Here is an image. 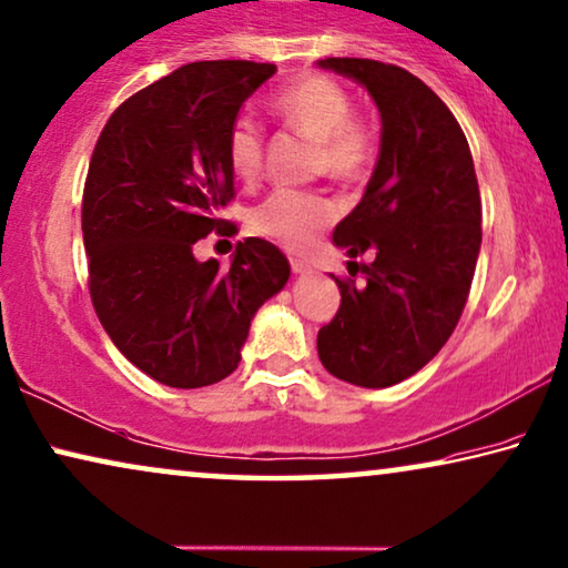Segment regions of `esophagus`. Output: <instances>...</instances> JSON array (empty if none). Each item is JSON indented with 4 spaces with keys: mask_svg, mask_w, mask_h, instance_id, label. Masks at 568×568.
Returning <instances> with one entry per match:
<instances>
[{
    "mask_svg": "<svg viewBox=\"0 0 568 568\" xmlns=\"http://www.w3.org/2000/svg\"><path fill=\"white\" fill-rule=\"evenodd\" d=\"M290 264H292L294 274H310V271H312V266L307 264V261H302V258H292Z\"/></svg>",
    "mask_w": 568,
    "mask_h": 568,
    "instance_id": "esophagus-1",
    "label": "esophagus"
}]
</instances>
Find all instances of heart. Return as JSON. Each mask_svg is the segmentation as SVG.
<instances>
[{
  "mask_svg": "<svg viewBox=\"0 0 568 568\" xmlns=\"http://www.w3.org/2000/svg\"><path fill=\"white\" fill-rule=\"evenodd\" d=\"M274 112L284 125L317 143L315 166L327 176L353 182L372 166L374 130L353 118L351 94L327 77H302L278 92ZM227 161L241 182H256L264 169V135L251 120H237L227 135ZM335 217L333 202L315 192L276 189L251 212V225L290 251H307Z\"/></svg>",
  "mask_w": 568,
  "mask_h": 568,
  "instance_id": "heart-1",
  "label": "heart"
}]
</instances>
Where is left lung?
Returning a JSON list of instances; mask_svg holds the SVG:
<instances>
[{"mask_svg":"<svg viewBox=\"0 0 568 568\" xmlns=\"http://www.w3.org/2000/svg\"><path fill=\"white\" fill-rule=\"evenodd\" d=\"M317 65L364 87L382 118L374 174L333 233L345 256L374 261L361 266L366 284L333 276L341 310L320 327L317 356L338 379L384 389L420 372L462 317L481 248L479 184L462 125L420 79L368 59Z\"/></svg>","mask_w":568,"mask_h":568,"instance_id":"left-lung-1","label":"left lung"}]
</instances>
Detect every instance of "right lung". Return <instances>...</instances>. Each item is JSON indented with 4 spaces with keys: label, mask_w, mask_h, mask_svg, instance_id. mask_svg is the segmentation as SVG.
<instances>
[{
    "label": "right lung",
    "mask_w": 568,
    "mask_h": 568,
    "mask_svg": "<svg viewBox=\"0 0 568 568\" xmlns=\"http://www.w3.org/2000/svg\"><path fill=\"white\" fill-rule=\"evenodd\" d=\"M274 73L186 63L112 112L89 163L81 233L97 317L130 364L176 389L233 374L253 315L290 282V261L264 237L237 243L227 268L194 258L235 192L230 128Z\"/></svg>",
    "instance_id": "add662e5"
}]
</instances>
